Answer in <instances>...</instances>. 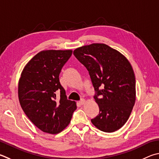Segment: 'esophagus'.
Returning <instances> with one entry per match:
<instances>
[{
	"mask_svg": "<svg viewBox=\"0 0 159 159\" xmlns=\"http://www.w3.org/2000/svg\"><path fill=\"white\" fill-rule=\"evenodd\" d=\"M85 103V100L83 99H81L80 101H79V103L80 105H83Z\"/></svg>",
	"mask_w": 159,
	"mask_h": 159,
	"instance_id": "esophagus-1",
	"label": "esophagus"
}]
</instances>
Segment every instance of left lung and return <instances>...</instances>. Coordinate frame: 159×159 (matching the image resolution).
Wrapping results in <instances>:
<instances>
[{
    "label": "left lung",
    "instance_id": "1",
    "mask_svg": "<svg viewBox=\"0 0 159 159\" xmlns=\"http://www.w3.org/2000/svg\"><path fill=\"white\" fill-rule=\"evenodd\" d=\"M85 66L95 90L99 113L91 120L97 129L114 132L125 125L135 102V79L128 60L104 44L83 46L74 51Z\"/></svg>",
    "mask_w": 159,
    "mask_h": 159
}]
</instances>
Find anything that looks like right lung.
I'll return each instance as SVG.
<instances>
[{"label":"right lung","mask_w":159,"mask_h":159,"mask_svg":"<svg viewBox=\"0 0 159 159\" xmlns=\"http://www.w3.org/2000/svg\"><path fill=\"white\" fill-rule=\"evenodd\" d=\"M71 54V50L40 51L25 65L19 79L23 111L37 128L48 134H58L67 127L76 109V102L67 99L59 80ZM57 92L60 98L56 97Z\"/></svg>","instance_id":"1"}]
</instances>
